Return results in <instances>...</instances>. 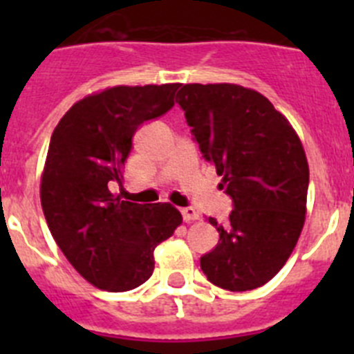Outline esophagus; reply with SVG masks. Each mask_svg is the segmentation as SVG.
I'll return each mask as SVG.
<instances>
[{
	"instance_id": "34e87169",
	"label": "esophagus",
	"mask_w": 354,
	"mask_h": 354,
	"mask_svg": "<svg viewBox=\"0 0 354 354\" xmlns=\"http://www.w3.org/2000/svg\"><path fill=\"white\" fill-rule=\"evenodd\" d=\"M180 212H183V218H184V221H186V223H189V221L200 220L198 211H196V209H193V207H184V209H180Z\"/></svg>"
}]
</instances>
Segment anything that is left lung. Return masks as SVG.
Returning a JSON list of instances; mask_svg holds the SVG:
<instances>
[{"instance_id": "obj_1", "label": "left lung", "mask_w": 354, "mask_h": 354, "mask_svg": "<svg viewBox=\"0 0 354 354\" xmlns=\"http://www.w3.org/2000/svg\"><path fill=\"white\" fill-rule=\"evenodd\" d=\"M175 101L234 200L227 223L209 218L220 243L200 268L221 289H257L282 270L305 223L308 162L301 140L262 93L241 84H183Z\"/></svg>"}]
</instances>
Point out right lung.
<instances>
[{"instance_id":"add662e5","label":"right lung","mask_w":354,"mask_h":354,"mask_svg":"<svg viewBox=\"0 0 354 354\" xmlns=\"http://www.w3.org/2000/svg\"><path fill=\"white\" fill-rule=\"evenodd\" d=\"M180 84L113 86L77 101L62 117L40 177L48 227L67 261L97 289L124 292L147 282L154 250L183 223L171 204L140 205L122 186L133 136L174 106Z\"/></svg>"}]
</instances>
